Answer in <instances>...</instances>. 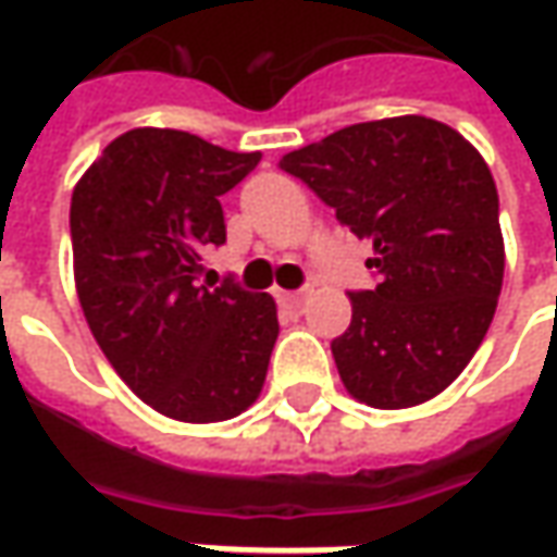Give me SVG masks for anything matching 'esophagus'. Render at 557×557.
Returning <instances> with one entry per match:
<instances>
[{"mask_svg":"<svg viewBox=\"0 0 557 557\" xmlns=\"http://www.w3.org/2000/svg\"><path fill=\"white\" fill-rule=\"evenodd\" d=\"M304 300H307V290H278V304L288 310H300Z\"/></svg>","mask_w":557,"mask_h":557,"instance_id":"1","label":"esophagus"}]
</instances>
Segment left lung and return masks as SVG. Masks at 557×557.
Returning a JSON list of instances; mask_svg holds the SVG:
<instances>
[{"label": "left lung", "mask_w": 557, "mask_h": 557, "mask_svg": "<svg viewBox=\"0 0 557 557\" xmlns=\"http://www.w3.org/2000/svg\"><path fill=\"white\" fill-rule=\"evenodd\" d=\"M278 166L374 247L381 282L350 294V329L332 341L347 394L374 409L434 399L478 354L503 290L499 195L481 151L406 114L344 126Z\"/></svg>", "instance_id": "8db88e82"}]
</instances>
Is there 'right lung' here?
<instances>
[{
  "label": "right lung",
  "instance_id": "add662e5",
  "mask_svg": "<svg viewBox=\"0 0 557 557\" xmlns=\"http://www.w3.org/2000/svg\"><path fill=\"white\" fill-rule=\"evenodd\" d=\"M183 129L111 141L71 198L79 307L114 372L161 416L207 424L245 412L278 337L275 300L201 282L225 242L223 198L260 163Z\"/></svg>",
  "mask_w": 557,
  "mask_h": 557
}]
</instances>
